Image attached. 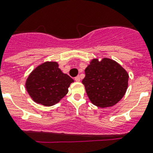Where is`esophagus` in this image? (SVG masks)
Instances as JSON below:
<instances>
[{
    "label": "esophagus",
    "mask_w": 153,
    "mask_h": 153,
    "mask_svg": "<svg viewBox=\"0 0 153 153\" xmlns=\"http://www.w3.org/2000/svg\"><path fill=\"white\" fill-rule=\"evenodd\" d=\"M74 80L76 81V82H80L81 79H80V76H77L74 78Z\"/></svg>",
    "instance_id": "obj_1"
}]
</instances>
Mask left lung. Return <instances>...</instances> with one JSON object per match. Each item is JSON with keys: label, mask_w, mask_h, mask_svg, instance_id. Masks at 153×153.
<instances>
[{"label": "left lung", "mask_w": 153, "mask_h": 153, "mask_svg": "<svg viewBox=\"0 0 153 153\" xmlns=\"http://www.w3.org/2000/svg\"><path fill=\"white\" fill-rule=\"evenodd\" d=\"M85 73L82 84L89 100L95 106L101 108L114 106L126 92L129 75L112 59H92Z\"/></svg>", "instance_id": "1"}]
</instances>
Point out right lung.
Instances as JSON below:
<instances>
[{"label": "right lung", "instance_id": "right-lung-1", "mask_svg": "<svg viewBox=\"0 0 153 153\" xmlns=\"http://www.w3.org/2000/svg\"><path fill=\"white\" fill-rule=\"evenodd\" d=\"M58 67L56 61H47L29 74L25 88L34 102L51 106L57 103L68 92V87L74 80Z\"/></svg>", "mask_w": 153, "mask_h": 153}]
</instances>
